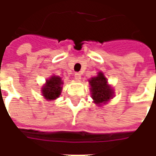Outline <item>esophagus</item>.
Here are the masks:
<instances>
[{
    "label": "esophagus",
    "mask_w": 156,
    "mask_h": 156,
    "mask_svg": "<svg viewBox=\"0 0 156 156\" xmlns=\"http://www.w3.org/2000/svg\"><path fill=\"white\" fill-rule=\"evenodd\" d=\"M74 78L76 80H80L81 79V73H75Z\"/></svg>",
    "instance_id": "1"
}]
</instances>
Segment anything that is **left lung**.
Instances as JSON below:
<instances>
[{"instance_id":"left-lung-1","label":"left lung","mask_w":156,"mask_h":156,"mask_svg":"<svg viewBox=\"0 0 156 156\" xmlns=\"http://www.w3.org/2000/svg\"><path fill=\"white\" fill-rule=\"evenodd\" d=\"M107 83V78L101 72L98 73L97 77L92 78L89 81L91 86L92 98L94 100L95 104H105L113 97V90Z\"/></svg>"}]
</instances>
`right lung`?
<instances>
[{
	"mask_svg": "<svg viewBox=\"0 0 156 156\" xmlns=\"http://www.w3.org/2000/svg\"><path fill=\"white\" fill-rule=\"evenodd\" d=\"M62 81L60 77L52 76L47 81L46 84L42 88V94L48 100H52L58 98L62 92Z\"/></svg>",
	"mask_w": 156,
	"mask_h": 156,
	"instance_id": "add662e5",
	"label": "right lung"
}]
</instances>
